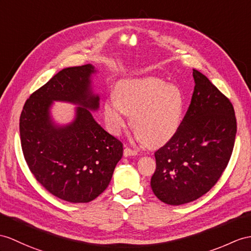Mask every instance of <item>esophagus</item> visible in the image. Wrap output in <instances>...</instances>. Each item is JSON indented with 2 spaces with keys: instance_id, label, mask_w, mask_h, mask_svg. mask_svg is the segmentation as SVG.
Wrapping results in <instances>:
<instances>
[{
  "instance_id": "1",
  "label": "esophagus",
  "mask_w": 251,
  "mask_h": 251,
  "mask_svg": "<svg viewBox=\"0 0 251 251\" xmlns=\"http://www.w3.org/2000/svg\"><path fill=\"white\" fill-rule=\"evenodd\" d=\"M137 154V151L129 148V147H126L125 150H124V155L125 156H131V155H136Z\"/></svg>"
}]
</instances>
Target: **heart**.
<instances>
[{"label":"heart","instance_id":"obj_1","mask_svg":"<svg viewBox=\"0 0 251 251\" xmlns=\"http://www.w3.org/2000/svg\"><path fill=\"white\" fill-rule=\"evenodd\" d=\"M103 104L108 130L118 134L131 115V126L144 144L157 147L172 139L180 129L185 112V97L180 88L156 77L120 81Z\"/></svg>","mask_w":251,"mask_h":251}]
</instances>
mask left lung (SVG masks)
<instances>
[{
    "instance_id": "obj_1",
    "label": "left lung",
    "mask_w": 251,
    "mask_h": 251,
    "mask_svg": "<svg viewBox=\"0 0 251 251\" xmlns=\"http://www.w3.org/2000/svg\"><path fill=\"white\" fill-rule=\"evenodd\" d=\"M191 104L176 135L154 152L151 188L163 202L179 205L203 196L230 161L236 118L230 100L202 73L193 71Z\"/></svg>"
}]
</instances>
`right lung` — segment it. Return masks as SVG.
<instances>
[{
  "label": "right lung",
  "instance_id": "1",
  "mask_svg": "<svg viewBox=\"0 0 251 251\" xmlns=\"http://www.w3.org/2000/svg\"><path fill=\"white\" fill-rule=\"evenodd\" d=\"M91 65L56 73L29 96L20 116L24 158L35 179L55 197L73 203L97 198L111 182L124 145L102 129L87 108L97 109L99 97L90 91ZM52 100L81 106L71 125L56 128L48 117Z\"/></svg>",
  "mask_w": 251,
  "mask_h": 251
}]
</instances>
